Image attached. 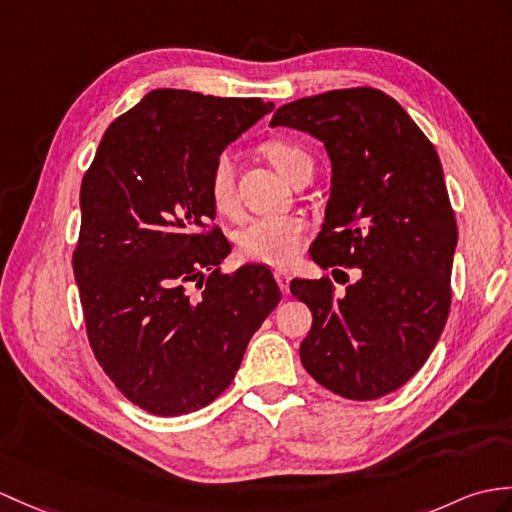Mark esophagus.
Wrapping results in <instances>:
<instances>
[{
	"instance_id": "34e87169",
	"label": "esophagus",
	"mask_w": 512,
	"mask_h": 512,
	"mask_svg": "<svg viewBox=\"0 0 512 512\" xmlns=\"http://www.w3.org/2000/svg\"><path fill=\"white\" fill-rule=\"evenodd\" d=\"M275 279H277V283H279L281 292L288 294V292H290V279H292L290 272L285 270V268H277V270H275Z\"/></svg>"
}]
</instances>
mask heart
<instances>
[{
    "instance_id": "1",
    "label": "heart",
    "mask_w": 512,
    "mask_h": 512,
    "mask_svg": "<svg viewBox=\"0 0 512 512\" xmlns=\"http://www.w3.org/2000/svg\"><path fill=\"white\" fill-rule=\"evenodd\" d=\"M264 157L283 178H292L303 168H312L307 152L288 139H270L261 146ZM209 196L220 213H235V170L229 154H220L209 174ZM307 235V224L296 216L255 218L237 233V251L242 259L264 266H288L299 257Z\"/></svg>"
}]
</instances>
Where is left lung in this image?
Returning <instances> with one entry per match:
<instances>
[{
	"instance_id": "1",
	"label": "left lung",
	"mask_w": 512,
	"mask_h": 512,
	"mask_svg": "<svg viewBox=\"0 0 512 512\" xmlns=\"http://www.w3.org/2000/svg\"><path fill=\"white\" fill-rule=\"evenodd\" d=\"M270 126L325 144L331 194L310 255L320 268H360L342 294L327 277L290 283L314 316L301 362L340 397H384L417 375L449 316L458 227L441 159L403 106L371 87L283 104Z\"/></svg>"
}]
</instances>
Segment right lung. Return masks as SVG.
I'll return each mask as SVG.
<instances>
[{"label":"right lung","mask_w":512,"mask_h":512,"mask_svg":"<svg viewBox=\"0 0 512 512\" xmlns=\"http://www.w3.org/2000/svg\"><path fill=\"white\" fill-rule=\"evenodd\" d=\"M272 106L154 89L106 128L82 178L74 277L89 344L117 390L157 417L227 390L281 301L266 266L220 272L231 244L209 229L213 163Z\"/></svg>","instance_id":"right-lung-1"}]
</instances>
